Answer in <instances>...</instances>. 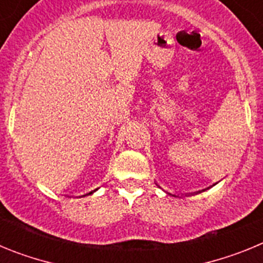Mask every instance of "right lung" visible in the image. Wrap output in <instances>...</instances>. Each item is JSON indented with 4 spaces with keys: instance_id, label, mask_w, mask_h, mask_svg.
Returning <instances> with one entry per match:
<instances>
[{
    "instance_id": "1",
    "label": "right lung",
    "mask_w": 263,
    "mask_h": 263,
    "mask_svg": "<svg viewBox=\"0 0 263 263\" xmlns=\"http://www.w3.org/2000/svg\"><path fill=\"white\" fill-rule=\"evenodd\" d=\"M89 194H92V192H89Z\"/></svg>"
}]
</instances>
